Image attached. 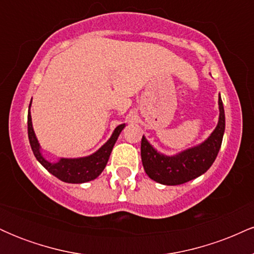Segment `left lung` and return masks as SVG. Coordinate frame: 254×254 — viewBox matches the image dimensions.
<instances>
[{"label":"left lung","instance_id":"1","mask_svg":"<svg viewBox=\"0 0 254 254\" xmlns=\"http://www.w3.org/2000/svg\"><path fill=\"white\" fill-rule=\"evenodd\" d=\"M220 119L210 137L198 147L191 148L176 156L159 154L148 143L144 136L141 141V157L145 173L150 179L164 185H180L202 176L210 168L222 144L224 132V110L221 98Z\"/></svg>","mask_w":254,"mask_h":254}]
</instances>
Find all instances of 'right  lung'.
Returning a JSON list of instances; mask_svg holds the SVG:
<instances>
[{"label":"right lung","mask_w":254,"mask_h":254,"mask_svg":"<svg viewBox=\"0 0 254 254\" xmlns=\"http://www.w3.org/2000/svg\"><path fill=\"white\" fill-rule=\"evenodd\" d=\"M125 124H122L116 127V130L113 131V135L111 136L109 141L97 153L93 154V155L87 157H80V159H61L56 164H51V162L46 161L42 156V154H40L39 143H38L37 137L34 135L33 127H32L30 112H28L27 119L28 139H30L32 151H33L36 159L46 170L50 172L52 176L57 177L62 182L71 184L89 182V180L95 179L104 171L105 166H106L107 161H109V157L111 155L113 145H115L119 133H121V131L123 130Z\"/></svg>","instance_id":"obj_1"}]
</instances>
